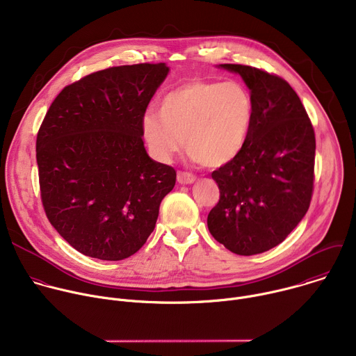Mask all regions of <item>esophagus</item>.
Returning <instances> with one entry per match:
<instances>
[{"label":"esophagus","mask_w":356,"mask_h":356,"mask_svg":"<svg viewBox=\"0 0 356 356\" xmlns=\"http://www.w3.org/2000/svg\"><path fill=\"white\" fill-rule=\"evenodd\" d=\"M177 181L180 184H191L195 181V177L191 175V173H187V172H179L177 173Z\"/></svg>","instance_id":"34e87169"}]
</instances>
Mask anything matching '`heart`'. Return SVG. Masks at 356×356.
Listing matches in <instances>:
<instances>
[{
    "mask_svg": "<svg viewBox=\"0 0 356 356\" xmlns=\"http://www.w3.org/2000/svg\"><path fill=\"white\" fill-rule=\"evenodd\" d=\"M252 120V97L242 84L193 80L165 94L159 111H147L140 128L155 159L169 162L186 142L194 161L220 168L241 154Z\"/></svg>",
    "mask_w": 356,
    "mask_h": 356,
    "instance_id": "b5f03b06",
    "label": "heart"
}]
</instances>
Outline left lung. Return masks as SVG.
<instances>
[{"instance_id":"8db88e82","label":"left lung","mask_w":356,"mask_h":356,"mask_svg":"<svg viewBox=\"0 0 356 356\" xmlns=\"http://www.w3.org/2000/svg\"><path fill=\"white\" fill-rule=\"evenodd\" d=\"M249 88L253 120L241 154L211 173L220 188L211 235L236 255L266 252L306 216L314 181L316 136L290 84L264 70L218 65Z\"/></svg>"}]
</instances>
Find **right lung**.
I'll use <instances>...</instances> for the list:
<instances>
[{
	"label": "right lung",
	"instance_id": "1",
	"mask_svg": "<svg viewBox=\"0 0 356 356\" xmlns=\"http://www.w3.org/2000/svg\"><path fill=\"white\" fill-rule=\"evenodd\" d=\"M169 70L140 63L95 72L65 87L46 113L36 138L42 202L86 257L134 255L175 187V169L149 158L140 128Z\"/></svg>",
	"mask_w": 356,
	"mask_h": 356
}]
</instances>
